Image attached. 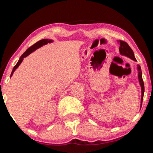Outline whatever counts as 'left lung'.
<instances>
[{"label":"left lung","mask_w":153,"mask_h":153,"mask_svg":"<svg viewBox=\"0 0 153 153\" xmlns=\"http://www.w3.org/2000/svg\"><path fill=\"white\" fill-rule=\"evenodd\" d=\"M117 42L120 44V48H119V51H120V55L126 56L127 57L131 59V60L134 61H136V59L135 58V56H134V52L131 50L128 43L126 42H123V41L121 40H117ZM137 70H138V78L139 81L140 86L141 87V100H140V108L142 107V100H143V97H144V82L143 80H142V71H141V67L140 66V65H137Z\"/></svg>","instance_id":"obj_1"}]
</instances>
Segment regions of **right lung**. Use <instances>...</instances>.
Returning <instances> with one entry per match:
<instances>
[{"mask_svg":"<svg viewBox=\"0 0 153 153\" xmlns=\"http://www.w3.org/2000/svg\"><path fill=\"white\" fill-rule=\"evenodd\" d=\"M51 42H53V40H50V39H43V40H41L40 41H38V42H36L34 45H32L31 47H30L28 49H27L26 51L25 52V53L23 54V55L20 56V58L19 59V61L17 63V64L15 65L14 66L13 69V71L11 72V77L13 76V74L14 71L16 70L17 69V67L20 65V64L22 63V62L24 60V59L25 57H26L29 55H30L31 53H33V51H35L36 50H37L38 48H39L40 47H42V46L44 45H47L48 43H51Z\"/></svg>","mask_w":153,"mask_h":153,"instance_id":"obj_1","label":"right lung"}]
</instances>
